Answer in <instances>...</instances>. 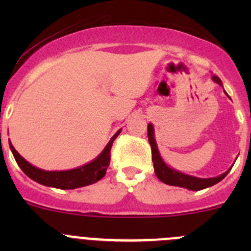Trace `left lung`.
<instances>
[{
  "label": "left lung",
  "instance_id": "left-lung-1",
  "mask_svg": "<svg viewBox=\"0 0 251 251\" xmlns=\"http://www.w3.org/2000/svg\"><path fill=\"white\" fill-rule=\"evenodd\" d=\"M212 80L216 83H219L220 86H222V81L220 80V77H217L216 75L212 76ZM148 140L151 147V160H153L154 171H155L156 177H158L161 182L169 184V186L182 187V188L189 189V191H201V189H205L207 188V187H211L214 186V184L219 183L220 181H222V179L227 176V174H228L232 169L229 168L226 173H224L216 177H210V178H201V177L183 174L181 173V171L175 170V169L170 168V166L163 160L160 153H159L158 144H156L155 136H154V127L151 124H148Z\"/></svg>",
  "mask_w": 251,
  "mask_h": 251
}]
</instances>
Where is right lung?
<instances>
[{"label":"right lung","mask_w":251,"mask_h":251,"mask_svg":"<svg viewBox=\"0 0 251 251\" xmlns=\"http://www.w3.org/2000/svg\"><path fill=\"white\" fill-rule=\"evenodd\" d=\"M120 132L121 128L110 138V141L108 142L105 148L103 149L102 153L97 158L93 159L90 163L85 164V165L78 166L76 169H72V170H41V169L31 165L29 161L25 160L16 149H14L11 141H9V148H11L14 159H16L19 168L23 170V173L31 179H34L35 182H37L40 184H44V186L53 187V188L58 189H75L80 188V187L88 186V184L96 183V182H98L100 179H102L104 177L110 163L111 146H113L114 140L120 135Z\"/></svg>","instance_id":"1"}]
</instances>
